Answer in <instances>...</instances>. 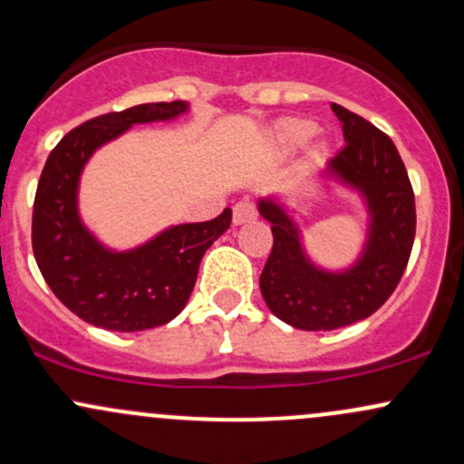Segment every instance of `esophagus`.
<instances>
[{
    "mask_svg": "<svg viewBox=\"0 0 464 464\" xmlns=\"http://www.w3.org/2000/svg\"><path fill=\"white\" fill-rule=\"evenodd\" d=\"M257 218V208L253 202L242 200L233 207V224H244V222H251Z\"/></svg>",
    "mask_w": 464,
    "mask_h": 464,
    "instance_id": "34e87169",
    "label": "esophagus"
}]
</instances>
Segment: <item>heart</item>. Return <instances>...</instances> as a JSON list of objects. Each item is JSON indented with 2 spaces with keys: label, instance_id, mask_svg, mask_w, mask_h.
Segmentation results:
<instances>
[{
  "label": "heart",
  "instance_id": "1",
  "mask_svg": "<svg viewBox=\"0 0 464 464\" xmlns=\"http://www.w3.org/2000/svg\"><path fill=\"white\" fill-rule=\"evenodd\" d=\"M314 134V125L306 119H282L271 131V145L275 151H293L302 147ZM328 151L325 140H314L308 150V160L317 162Z\"/></svg>",
  "mask_w": 464,
  "mask_h": 464
}]
</instances>
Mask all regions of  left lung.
<instances>
[{
    "label": "left lung",
    "mask_w": 464,
    "mask_h": 464,
    "mask_svg": "<svg viewBox=\"0 0 464 464\" xmlns=\"http://www.w3.org/2000/svg\"><path fill=\"white\" fill-rule=\"evenodd\" d=\"M330 108L343 123L345 147L324 178L359 193L368 213L354 264L341 271L317 266L288 207L275 196L257 200L259 216L273 231L259 290L275 317L299 330L343 328L376 313L403 277L416 233L414 191L394 142L363 116L337 103Z\"/></svg>",
    "instance_id": "1"
}]
</instances>
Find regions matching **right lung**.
Masks as SVG:
<instances>
[{
	"label": "right lung",
	"instance_id": "obj_1",
	"mask_svg": "<svg viewBox=\"0 0 464 464\" xmlns=\"http://www.w3.org/2000/svg\"><path fill=\"white\" fill-rule=\"evenodd\" d=\"M187 101L142 103L74 127L50 151L33 208V251L50 290L96 328L139 333L169 324L196 286L202 256L231 227V208L208 222L174 224L127 251L105 246L79 213V182L99 147L130 127L171 121Z\"/></svg>",
	"mask_w": 464,
	"mask_h": 464
}]
</instances>
